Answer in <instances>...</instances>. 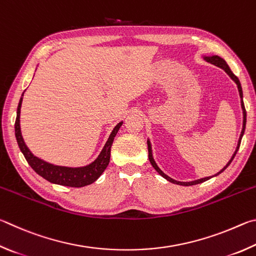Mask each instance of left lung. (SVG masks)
<instances>
[{"label":"left lung","mask_w":256,"mask_h":256,"mask_svg":"<svg viewBox=\"0 0 256 256\" xmlns=\"http://www.w3.org/2000/svg\"><path fill=\"white\" fill-rule=\"evenodd\" d=\"M204 60L206 62H210V64H212V65H216V66H218V67H220V68H222L224 70H225L226 73H227L228 75H230V78H232V80H234V82L236 83V85H237V88H238V92H240V106H242V110H243V129H242V132H240V140H238V142H237L236 150L234 152V154H232V158L230 160V162H228V163L226 164V166H224V168H222V170H220V171H219L217 174H214V176H207V178H198V180L190 181V182H181V181H176V180H174V178H170L168 176H166V174H165V173L162 171V170H160V168L158 166V164L155 163L154 158H153V153H152V145H150V140H147V145H148V158H150V164L153 165V168L156 170V171L158 172V174H160V176H162L164 178H166V180H168V182L174 183V184H178V186H196V184H199V183H202V182H204V181H208L209 178H214V176H219V174H220V173H222L224 171H225V170H226L228 166H230V164L232 163V160H234L235 155H236V153H237V150H238V148H240L242 137H243V135H244V132H245V126H246V110H245L244 102H243V91H242V86H240V80L236 78V76L234 75V73H232V72L230 70V66L227 65V62H225V60H222V57H219V56H217V55H214V56H204Z\"/></svg>","instance_id":"obj_1"}]
</instances>
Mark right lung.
Instances as JSON below:
<instances>
[{
	"instance_id": "1",
	"label": "right lung",
	"mask_w": 256,
	"mask_h": 256,
	"mask_svg": "<svg viewBox=\"0 0 256 256\" xmlns=\"http://www.w3.org/2000/svg\"><path fill=\"white\" fill-rule=\"evenodd\" d=\"M22 96H24V93H22ZM22 96L20 98L19 106H18L16 110V119L14 124L16 138L20 150L22 152V154L24 155L26 162L29 163L34 171L39 174L40 176L46 178L49 182L65 186L80 188L96 182L98 178H100L101 174L104 172L108 165H109L112 142H114L116 132H118L120 127L122 126V121H120V122L114 128V130L111 132L109 138H108L106 145L103 146L101 153L98 154V158L94 160L92 163L80 168L60 166V165L48 163L46 160L37 158V156H34L31 153L28 147H26L24 140V137L21 135L20 128V110L22 104Z\"/></svg>"
}]
</instances>
